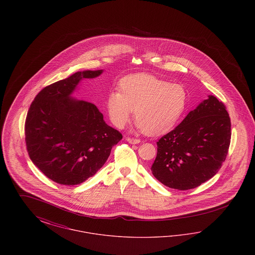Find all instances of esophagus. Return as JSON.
<instances>
[{"label": "esophagus", "instance_id": "1", "mask_svg": "<svg viewBox=\"0 0 255 255\" xmlns=\"http://www.w3.org/2000/svg\"><path fill=\"white\" fill-rule=\"evenodd\" d=\"M126 140H127L129 143H131V144H137V143L140 142V139H139V138H134V137H130V136L126 137Z\"/></svg>", "mask_w": 255, "mask_h": 255}]
</instances>
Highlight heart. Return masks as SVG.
<instances>
[{"label":"heart","mask_w":255,"mask_h":255,"mask_svg":"<svg viewBox=\"0 0 255 255\" xmlns=\"http://www.w3.org/2000/svg\"><path fill=\"white\" fill-rule=\"evenodd\" d=\"M188 93L184 86L170 83L148 73L125 76L119 92H111L106 108L111 122L123 128L134 110L135 126L150 135L167 133L179 122L186 109Z\"/></svg>","instance_id":"b5f03b06"}]
</instances>
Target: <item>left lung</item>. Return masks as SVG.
<instances>
[{"mask_svg":"<svg viewBox=\"0 0 255 255\" xmlns=\"http://www.w3.org/2000/svg\"><path fill=\"white\" fill-rule=\"evenodd\" d=\"M231 137V119L225 104L209 96L174 130L160 137L152 173L170 188H195L220 170Z\"/></svg>","mask_w":255,"mask_h":255,"instance_id":"8db88e82","label":"left lung"}]
</instances>
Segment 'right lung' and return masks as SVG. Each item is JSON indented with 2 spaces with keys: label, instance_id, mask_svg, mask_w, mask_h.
Returning <instances> with one entry per match:
<instances>
[{
  "label": "right lung",
  "instance_id": "obj_1",
  "mask_svg": "<svg viewBox=\"0 0 255 255\" xmlns=\"http://www.w3.org/2000/svg\"><path fill=\"white\" fill-rule=\"evenodd\" d=\"M102 72H77L45 87L27 112L24 135L29 158L59 184H79L93 177L122 138L95 104L71 97L80 80Z\"/></svg>",
  "mask_w": 255,
  "mask_h": 255
}]
</instances>
